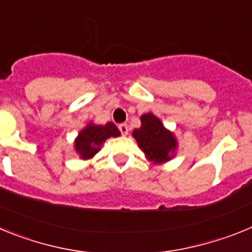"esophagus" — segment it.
<instances>
[{"instance_id":"esophagus-1","label":"esophagus","mask_w":252,"mask_h":252,"mask_svg":"<svg viewBox=\"0 0 252 252\" xmlns=\"http://www.w3.org/2000/svg\"><path fill=\"white\" fill-rule=\"evenodd\" d=\"M119 130L121 131L122 135H127V133H128V126H127V124H121V125H119Z\"/></svg>"}]
</instances>
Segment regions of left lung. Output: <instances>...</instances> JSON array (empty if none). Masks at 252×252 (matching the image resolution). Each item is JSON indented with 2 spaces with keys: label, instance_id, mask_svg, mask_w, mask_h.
Segmentation results:
<instances>
[{
  "label": "left lung",
  "instance_id": "8db88e82",
  "mask_svg": "<svg viewBox=\"0 0 252 252\" xmlns=\"http://www.w3.org/2000/svg\"><path fill=\"white\" fill-rule=\"evenodd\" d=\"M141 127L133 130L132 136L136 139L139 148L146 158L155 164H162L174 157L178 141L174 133L164 127L157 116L151 112L140 117Z\"/></svg>",
  "mask_w": 252,
  "mask_h": 252
}]
</instances>
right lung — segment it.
Wrapping results in <instances>:
<instances>
[{
	"mask_svg": "<svg viewBox=\"0 0 252 252\" xmlns=\"http://www.w3.org/2000/svg\"><path fill=\"white\" fill-rule=\"evenodd\" d=\"M119 128L112 122H107L106 125H94L92 122L87 125L86 127L78 133V137L74 141L75 153L83 160H88L98 153L102 144L108 137L120 136Z\"/></svg>",
	"mask_w": 252,
	"mask_h": 252,
	"instance_id": "1",
	"label": "right lung"
}]
</instances>
